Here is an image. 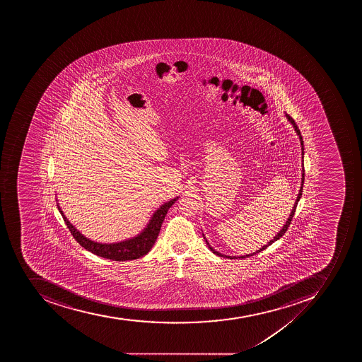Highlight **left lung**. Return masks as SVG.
<instances>
[{
    "label": "left lung",
    "mask_w": 362,
    "mask_h": 362,
    "mask_svg": "<svg viewBox=\"0 0 362 362\" xmlns=\"http://www.w3.org/2000/svg\"><path fill=\"white\" fill-rule=\"evenodd\" d=\"M286 117H288V119H290L291 123L293 124L294 129H296V134H298V136H299L300 141H301V146H302V157H303V155H305V153H303V139H302L301 132H300L299 128L296 127V122H294V119H292V117L288 115V114H286ZM303 183H305V168H302V183H301V188H300L299 194H298V198H296V204H294L293 209H292V211H291L290 217H288V221H286V223H285L284 226H283L282 230H279V233L276 234V236H274V239L272 240V241H269V243H267V245H264L262 249H259V250L256 251V252H254V254H249L245 255V256H240L239 258H247V257H251L254 256V255L258 254V252H260V251L265 250L267 247H269V245H272V243H275V241H277V240L279 239V238H282L283 235H284L285 232L288 230V226H290L291 222H292V218H293L294 213H296V206H298V202H299L300 198H301L302 196V189H303ZM206 243H207V240H206ZM208 247H209V249H211V251H213L214 254L217 255V256L219 257H225V258H230V259H236L238 257H230V256H225V255L219 254V252H217L215 249L211 248V245H209V243H207Z\"/></svg>",
    "instance_id": "left-lung-1"
}]
</instances>
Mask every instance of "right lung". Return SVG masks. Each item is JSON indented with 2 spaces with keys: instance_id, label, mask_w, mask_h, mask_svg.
<instances>
[{
  "instance_id": "obj_1",
  "label": "right lung",
  "mask_w": 362,
  "mask_h": 362,
  "mask_svg": "<svg viewBox=\"0 0 362 362\" xmlns=\"http://www.w3.org/2000/svg\"><path fill=\"white\" fill-rule=\"evenodd\" d=\"M177 197L160 206L151 217L147 228L139 235L134 236L132 239L127 240L123 243H110V245H106V243L103 245V243H94V241L87 239L80 233L79 230H77V228H74L71 223L69 222L60 207H59V211H60L69 230L71 232L72 236L86 250L90 251L96 256L103 257L106 259L126 262V260L138 259L140 257L145 256L151 250V247L156 241L158 233H160V226H162L163 221L165 218L168 209L174 202H177Z\"/></svg>"
}]
</instances>
